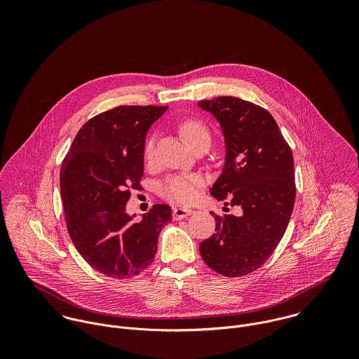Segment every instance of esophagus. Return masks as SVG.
I'll list each match as a JSON object with an SVG mask.
<instances>
[{
	"instance_id": "esophagus-1",
	"label": "esophagus",
	"mask_w": 359,
	"mask_h": 359,
	"mask_svg": "<svg viewBox=\"0 0 359 359\" xmlns=\"http://www.w3.org/2000/svg\"><path fill=\"white\" fill-rule=\"evenodd\" d=\"M191 214H194V210H191V208H185V207H174L172 208V218L174 219H182V218H185Z\"/></svg>"
}]
</instances>
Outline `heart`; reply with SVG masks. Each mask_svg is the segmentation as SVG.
<instances>
[{
  "instance_id": "heart-1",
  "label": "heart",
  "mask_w": 359,
  "mask_h": 359,
  "mask_svg": "<svg viewBox=\"0 0 359 359\" xmlns=\"http://www.w3.org/2000/svg\"><path fill=\"white\" fill-rule=\"evenodd\" d=\"M181 134L184 138L195 148L198 144L208 141L210 142V131L205 124L199 120L191 118L181 124ZM154 137L148 140L145 147V156L148 158L152 157L154 152ZM205 184V180L202 175L198 174H181V175H172L167 178L161 187L160 192L164 198L168 201L178 203V205H189L192 203L198 195L201 187Z\"/></svg>"
}]
</instances>
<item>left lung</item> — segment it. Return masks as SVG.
Segmentation results:
<instances>
[{
	"label": "left lung",
	"instance_id": "8db88e82",
	"mask_svg": "<svg viewBox=\"0 0 359 359\" xmlns=\"http://www.w3.org/2000/svg\"><path fill=\"white\" fill-rule=\"evenodd\" d=\"M198 106L217 118L225 140V164L210 194L241 207L239 215H215V233L199 250L224 276L249 275L273 253L287 228L296 199L292 149L261 106L235 97Z\"/></svg>",
	"mask_w": 359,
	"mask_h": 359
}]
</instances>
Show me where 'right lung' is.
Returning <instances> with one entry per match:
<instances>
[{
  "label": "right lung",
  "instance_id": "1",
  "mask_svg": "<svg viewBox=\"0 0 359 359\" xmlns=\"http://www.w3.org/2000/svg\"><path fill=\"white\" fill-rule=\"evenodd\" d=\"M168 106H117L88 120L60 168L67 232L81 257L104 276L128 279L154 262L171 208L154 205L134 221L126 205L141 188L147 133Z\"/></svg>",
  "mask_w": 359,
  "mask_h": 359
}]
</instances>
